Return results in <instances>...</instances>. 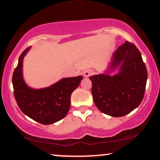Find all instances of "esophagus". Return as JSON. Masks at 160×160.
<instances>
[{"label":"esophagus","instance_id":"34e87169","mask_svg":"<svg viewBox=\"0 0 160 160\" xmlns=\"http://www.w3.org/2000/svg\"><path fill=\"white\" fill-rule=\"evenodd\" d=\"M93 74V71L92 70H90V69H88V70H86V71H83V75L85 78H89V76H91L92 74Z\"/></svg>","mask_w":160,"mask_h":160}]
</instances>
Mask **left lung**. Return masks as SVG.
<instances>
[{"label":"left lung","instance_id":"obj_1","mask_svg":"<svg viewBox=\"0 0 160 160\" xmlns=\"http://www.w3.org/2000/svg\"><path fill=\"white\" fill-rule=\"evenodd\" d=\"M119 67V72L108 73ZM107 74L89 77L93 101L100 111L120 117L138 108L142 102L148 71L141 54L135 44L126 41L113 52Z\"/></svg>","mask_w":160,"mask_h":160}]
</instances>
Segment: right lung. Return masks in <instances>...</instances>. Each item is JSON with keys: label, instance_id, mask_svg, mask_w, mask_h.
<instances>
[{"label": "right lung", "instance_id": "add662e5", "mask_svg": "<svg viewBox=\"0 0 160 160\" xmlns=\"http://www.w3.org/2000/svg\"><path fill=\"white\" fill-rule=\"evenodd\" d=\"M29 49L30 47L20 55L12 74L14 96L20 110L31 119L43 125L54 123L67 115L71 93L80 85L82 77L63 78L49 87L32 89L22 77L23 58Z\"/></svg>", "mask_w": 160, "mask_h": 160}]
</instances>
